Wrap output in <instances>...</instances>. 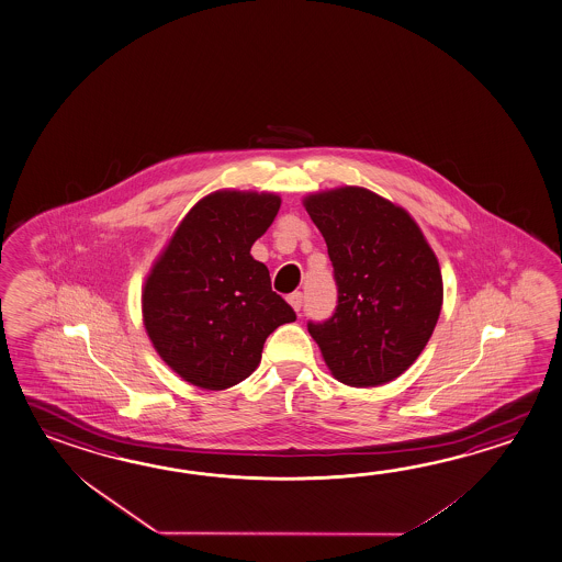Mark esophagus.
I'll list each match as a JSON object with an SVG mask.
<instances>
[{"instance_id": "esophagus-1", "label": "esophagus", "mask_w": 562, "mask_h": 562, "mask_svg": "<svg viewBox=\"0 0 562 562\" xmlns=\"http://www.w3.org/2000/svg\"><path fill=\"white\" fill-rule=\"evenodd\" d=\"M302 300H304V296H302V292H292V294L288 296V302H290V306L296 310V312H299V310L302 308Z\"/></svg>"}]
</instances>
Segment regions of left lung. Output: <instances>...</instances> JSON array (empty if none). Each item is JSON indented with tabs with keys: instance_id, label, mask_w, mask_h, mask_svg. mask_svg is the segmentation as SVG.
<instances>
[{
	"instance_id": "obj_1",
	"label": "left lung",
	"mask_w": 562,
	"mask_h": 562,
	"mask_svg": "<svg viewBox=\"0 0 562 562\" xmlns=\"http://www.w3.org/2000/svg\"><path fill=\"white\" fill-rule=\"evenodd\" d=\"M328 246L338 304L308 322L334 379L380 386L420 356L442 308V274L423 232L401 206L367 188L306 195Z\"/></svg>"
}]
</instances>
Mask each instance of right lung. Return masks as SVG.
<instances>
[{"mask_svg":"<svg viewBox=\"0 0 562 562\" xmlns=\"http://www.w3.org/2000/svg\"><path fill=\"white\" fill-rule=\"evenodd\" d=\"M280 195L222 190L202 198L154 263L142 314L161 360L186 382L224 390L260 364L266 338L296 321L250 248L274 222Z\"/></svg>","mask_w":562,"mask_h":562,"instance_id":"right-lung-1","label":"right lung"}]
</instances>
